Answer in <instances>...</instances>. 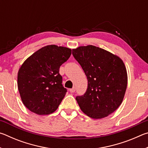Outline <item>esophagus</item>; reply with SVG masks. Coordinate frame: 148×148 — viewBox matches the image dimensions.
<instances>
[{"mask_svg":"<svg viewBox=\"0 0 148 148\" xmlns=\"http://www.w3.org/2000/svg\"><path fill=\"white\" fill-rule=\"evenodd\" d=\"M75 91H76V88H75L74 87H72V89H70V92H72H72H74Z\"/></svg>","mask_w":148,"mask_h":148,"instance_id":"34e87169","label":"esophagus"}]
</instances>
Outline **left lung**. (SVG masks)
I'll list each match as a JSON object with an SVG mask.
<instances>
[{"label":"left lung","mask_w":148,"mask_h":148,"mask_svg":"<svg viewBox=\"0 0 148 148\" xmlns=\"http://www.w3.org/2000/svg\"><path fill=\"white\" fill-rule=\"evenodd\" d=\"M72 55L86 74L88 85L76 100L82 111L92 119H101L117 109L127 86V73L122 60L92 45L72 49Z\"/></svg>","instance_id":"1"}]
</instances>
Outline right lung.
<instances>
[{"mask_svg": "<svg viewBox=\"0 0 148 148\" xmlns=\"http://www.w3.org/2000/svg\"><path fill=\"white\" fill-rule=\"evenodd\" d=\"M68 47L49 45L27 59L17 74V87L23 104L38 115L58 108L67 90L62 84L59 68L71 57Z\"/></svg>", "mask_w": 148, "mask_h": 148, "instance_id": "add662e5", "label": "right lung"}]
</instances>
